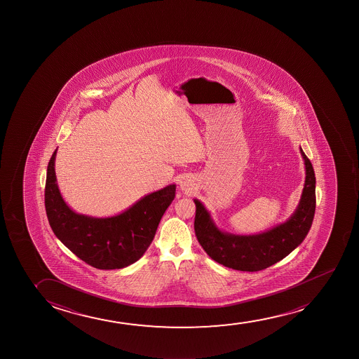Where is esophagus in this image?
I'll return each instance as SVG.
<instances>
[{"label":"esophagus","instance_id":"1","mask_svg":"<svg viewBox=\"0 0 359 359\" xmlns=\"http://www.w3.org/2000/svg\"><path fill=\"white\" fill-rule=\"evenodd\" d=\"M180 187H181L183 191H189V189H191V183L189 182V180L182 178L181 181H180Z\"/></svg>","mask_w":359,"mask_h":359}]
</instances>
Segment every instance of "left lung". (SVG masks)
Wrapping results in <instances>:
<instances>
[{"instance_id":"1","label":"left lung","mask_w":359,"mask_h":359,"mask_svg":"<svg viewBox=\"0 0 359 359\" xmlns=\"http://www.w3.org/2000/svg\"><path fill=\"white\" fill-rule=\"evenodd\" d=\"M301 155L306 165L301 201L288 220L265 232L244 236L221 231L203 203L194 199L196 238L211 259L226 268L259 271L282 260L304 241L316 212V173L302 148Z\"/></svg>"}]
</instances>
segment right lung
Returning <instances> with one entry per match:
<instances>
[{"mask_svg": "<svg viewBox=\"0 0 359 359\" xmlns=\"http://www.w3.org/2000/svg\"><path fill=\"white\" fill-rule=\"evenodd\" d=\"M57 149L48 161L45 208L48 224L78 258L101 270L122 269L143 257L158 222L175 199L176 184L140 198L118 215L93 217L73 211L58 189L55 173Z\"/></svg>", "mask_w": 359, "mask_h": 359, "instance_id": "obj_1", "label": "right lung"}]
</instances>
